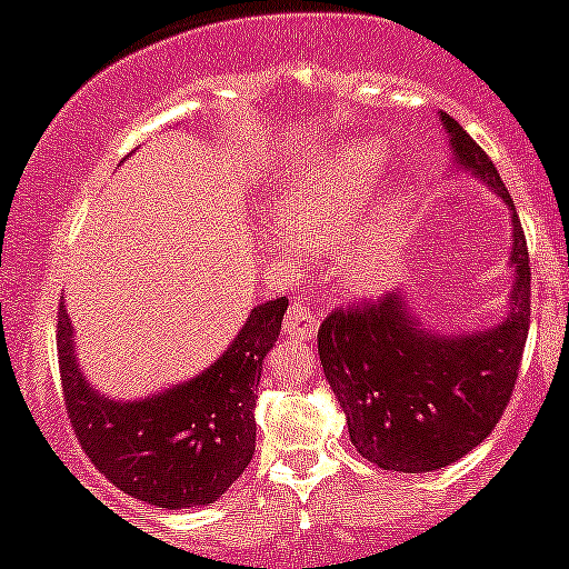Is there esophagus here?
<instances>
[{
	"mask_svg": "<svg viewBox=\"0 0 569 569\" xmlns=\"http://www.w3.org/2000/svg\"><path fill=\"white\" fill-rule=\"evenodd\" d=\"M283 335L293 339H316L318 316L305 302H293L283 318Z\"/></svg>",
	"mask_w": 569,
	"mask_h": 569,
	"instance_id": "34e87169",
	"label": "esophagus"
}]
</instances>
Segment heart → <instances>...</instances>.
Listing matches in <instances>:
<instances>
[{"mask_svg": "<svg viewBox=\"0 0 569 569\" xmlns=\"http://www.w3.org/2000/svg\"><path fill=\"white\" fill-rule=\"evenodd\" d=\"M380 168L375 149L363 143L307 173L278 208L280 230L297 248L310 253L345 248L339 276L361 297H377L393 283L411 232V200L403 192L380 200L361 232Z\"/></svg>", "mask_w": 569, "mask_h": 569, "instance_id": "obj_1", "label": "heart"}]
</instances>
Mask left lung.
Wrapping results in <instances>:
<instances>
[{"label": "left lung", "mask_w": 569, "mask_h": 569, "mask_svg": "<svg viewBox=\"0 0 569 569\" xmlns=\"http://www.w3.org/2000/svg\"><path fill=\"white\" fill-rule=\"evenodd\" d=\"M455 166L485 181L511 211L513 286L508 318L473 335H439L407 293L339 307L318 329L323 375L348 417L358 455L382 471L426 473L471 452L511 401L530 331V253L511 194L485 149L441 112Z\"/></svg>", "instance_id": "left-lung-1"}]
</instances>
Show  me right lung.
Masks as SVG:
<instances>
[{
	"label": "right lung",
	"mask_w": 569,
	"mask_h": 569,
	"mask_svg": "<svg viewBox=\"0 0 569 569\" xmlns=\"http://www.w3.org/2000/svg\"><path fill=\"white\" fill-rule=\"evenodd\" d=\"M286 307V297L253 307L230 348L192 380L139 401H114L84 380L74 326L61 305L58 369L71 428L90 462L126 495L168 511L219 500L253 457L257 388Z\"/></svg>",
	"instance_id": "right-lung-1"
}]
</instances>
